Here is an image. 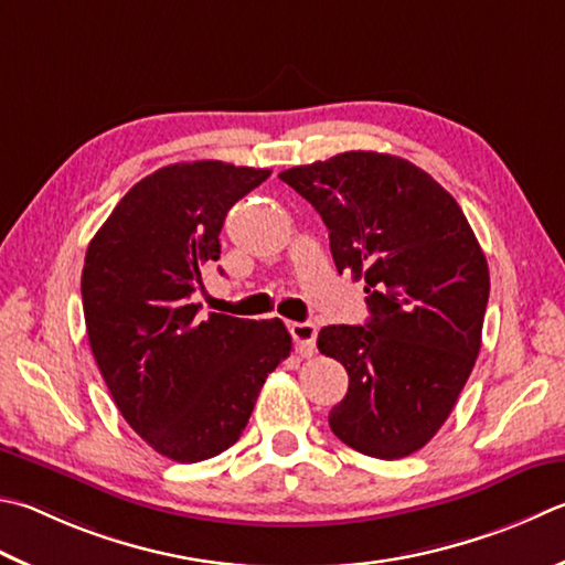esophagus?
Masks as SVG:
<instances>
[{"label": "esophagus", "instance_id": "1", "mask_svg": "<svg viewBox=\"0 0 565 565\" xmlns=\"http://www.w3.org/2000/svg\"><path fill=\"white\" fill-rule=\"evenodd\" d=\"M291 338L296 343V351L301 355H311L316 348V323L311 321H301V323H289Z\"/></svg>", "mask_w": 565, "mask_h": 565}]
</instances>
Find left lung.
Returning a JSON list of instances; mask_svg holds the SVG:
<instances>
[{"mask_svg": "<svg viewBox=\"0 0 565 565\" xmlns=\"http://www.w3.org/2000/svg\"><path fill=\"white\" fill-rule=\"evenodd\" d=\"M279 178L321 214L335 269L365 279V326L318 333V351L348 371L328 425L361 455H413L445 425L475 367L487 256L452 194L397 156L351 150Z\"/></svg>", "mask_w": 565, "mask_h": 565, "instance_id": "1", "label": "left lung"}]
</instances>
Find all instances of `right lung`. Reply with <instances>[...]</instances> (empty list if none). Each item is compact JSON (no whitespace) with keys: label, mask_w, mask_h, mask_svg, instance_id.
Wrapping results in <instances>:
<instances>
[{"label":"right lung","mask_w":565,"mask_h":565,"mask_svg":"<svg viewBox=\"0 0 565 565\" xmlns=\"http://www.w3.org/2000/svg\"><path fill=\"white\" fill-rule=\"evenodd\" d=\"M271 170L175 162L126 192L90 239L81 296L88 343L120 415L162 457L202 461L237 443L291 353L279 318L200 316L224 217Z\"/></svg>","instance_id":"add662e5"}]
</instances>
